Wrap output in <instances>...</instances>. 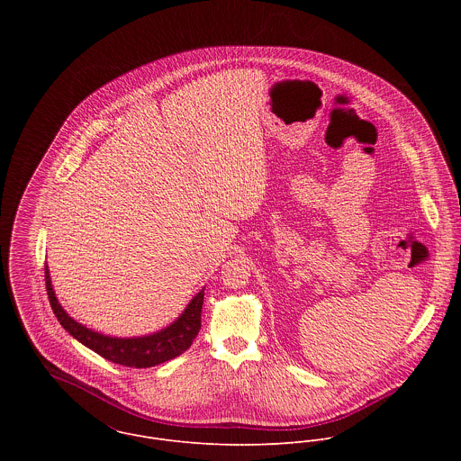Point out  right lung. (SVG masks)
Listing matches in <instances>:
<instances>
[{
  "instance_id": "right-lung-1",
  "label": "right lung",
  "mask_w": 461,
  "mask_h": 461,
  "mask_svg": "<svg viewBox=\"0 0 461 461\" xmlns=\"http://www.w3.org/2000/svg\"><path fill=\"white\" fill-rule=\"evenodd\" d=\"M44 273L48 298L60 325L83 346L90 348L92 351H95L97 355L113 364L136 369L152 367L185 353L197 337L203 303V287L192 298L183 314L167 329L141 337H112L99 333L95 330L86 329L85 325L72 320L55 294L48 266L44 267Z\"/></svg>"
}]
</instances>
